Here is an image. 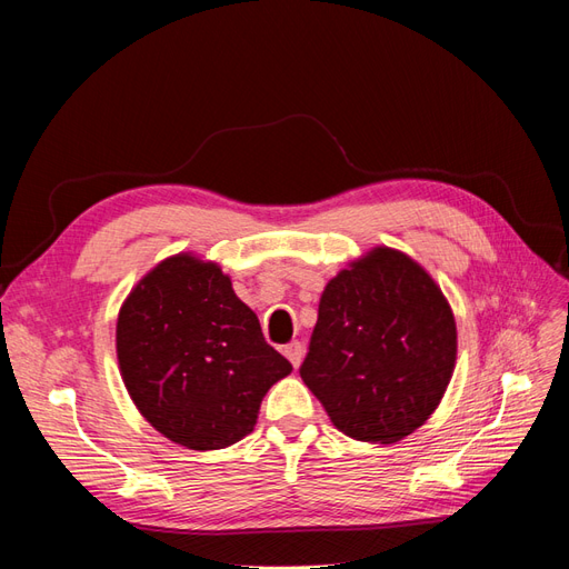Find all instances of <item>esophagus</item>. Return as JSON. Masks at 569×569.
Returning <instances> with one entry per match:
<instances>
[{
	"instance_id": "1",
	"label": "esophagus",
	"mask_w": 569,
	"mask_h": 569,
	"mask_svg": "<svg viewBox=\"0 0 569 569\" xmlns=\"http://www.w3.org/2000/svg\"><path fill=\"white\" fill-rule=\"evenodd\" d=\"M282 353L289 358V363H291V366L299 368L301 358H303V343H301V341H289L287 347L282 349Z\"/></svg>"
}]
</instances>
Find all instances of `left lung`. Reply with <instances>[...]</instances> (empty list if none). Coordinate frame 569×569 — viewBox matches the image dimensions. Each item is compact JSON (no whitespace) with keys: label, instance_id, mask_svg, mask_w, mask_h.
Wrapping results in <instances>:
<instances>
[{"label":"left lung","instance_id":"1","mask_svg":"<svg viewBox=\"0 0 569 569\" xmlns=\"http://www.w3.org/2000/svg\"><path fill=\"white\" fill-rule=\"evenodd\" d=\"M456 349L437 282L406 253L377 247L327 282L299 372L339 432L393 443L439 406Z\"/></svg>","mask_w":569,"mask_h":569}]
</instances>
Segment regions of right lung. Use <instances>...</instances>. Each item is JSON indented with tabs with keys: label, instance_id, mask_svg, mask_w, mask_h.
Returning <instances> with one entry per match:
<instances>
[{
	"label": "right lung",
	"instance_id": "add662e5",
	"mask_svg": "<svg viewBox=\"0 0 569 569\" xmlns=\"http://www.w3.org/2000/svg\"><path fill=\"white\" fill-rule=\"evenodd\" d=\"M116 353L137 410L192 451L251 435L263 396L291 372L228 274L192 253L137 282L118 313Z\"/></svg>",
	"mask_w": 569,
	"mask_h": 569
}]
</instances>
